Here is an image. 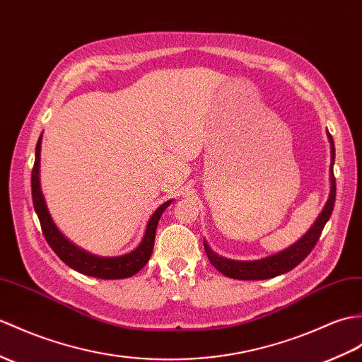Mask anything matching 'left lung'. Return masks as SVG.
Masks as SVG:
<instances>
[{
    "label": "left lung",
    "mask_w": 362,
    "mask_h": 362,
    "mask_svg": "<svg viewBox=\"0 0 362 362\" xmlns=\"http://www.w3.org/2000/svg\"><path fill=\"white\" fill-rule=\"evenodd\" d=\"M329 139L332 143V189H330V197L327 200V204L322 209V213L319 214L316 222L313 223L312 228L304 234V238H300L296 243H293L291 247L287 250L281 251L274 256L253 260V262H239V260H230L217 256L214 251L209 250V247L205 243V253L217 272H221L226 277H231V279H239V281H262V279H270V277H276L279 274L287 273L293 270L296 265H299L302 260H304L312 250L315 248L316 242L319 240L322 234L324 226L327 221L330 219L334 206V199H336V179L333 174V162H334V145L333 139L329 134Z\"/></svg>",
    "instance_id": "8db88e82"
}]
</instances>
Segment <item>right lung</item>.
Masks as SVG:
<instances>
[{
  "instance_id": "obj_1",
  "label": "right lung",
  "mask_w": 362,
  "mask_h": 362,
  "mask_svg": "<svg viewBox=\"0 0 362 362\" xmlns=\"http://www.w3.org/2000/svg\"><path fill=\"white\" fill-rule=\"evenodd\" d=\"M40 151L41 137L37 141L35 163H33L32 168V200L33 206H35V211L38 214L41 231H43L45 239L47 240L50 248L55 251V255L60 257L66 265L74 268V270L92 277H98V279H124V277H131L139 273L141 268L146 265L151 255H153L158 221H160V216L166 209V206L171 204V200L165 202V204L158 206L156 209V213L151 216L141 243L136 250L131 251V253L119 257L92 256L86 253V251L80 250L78 247H75L74 243H71L66 238H63V234L58 231L52 219H50L45 204L43 192L40 189Z\"/></svg>"
}]
</instances>
